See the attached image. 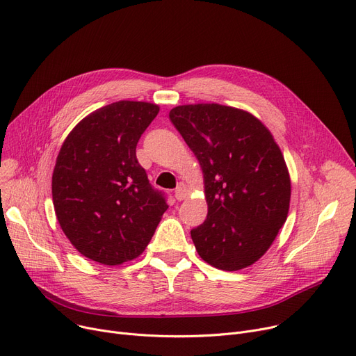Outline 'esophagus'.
Here are the masks:
<instances>
[{
  "label": "esophagus",
  "mask_w": 356,
  "mask_h": 356,
  "mask_svg": "<svg viewBox=\"0 0 356 356\" xmlns=\"http://www.w3.org/2000/svg\"><path fill=\"white\" fill-rule=\"evenodd\" d=\"M186 195H188V188H186V185H185L184 182H179V185H178L177 189H175V198H177V201L185 200Z\"/></svg>",
  "instance_id": "34e87169"
}]
</instances>
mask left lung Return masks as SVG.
Segmentation results:
<instances>
[{"label":"left lung","instance_id":"obj_1","mask_svg":"<svg viewBox=\"0 0 356 356\" xmlns=\"http://www.w3.org/2000/svg\"><path fill=\"white\" fill-rule=\"evenodd\" d=\"M170 120L204 174L208 215L191 231L198 255L222 270L257 262L286 221L291 178L269 129L220 104L179 105Z\"/></svg>","mask_w":356,"mask_h":356}]
</instances>
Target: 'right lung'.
Instances as JSON below:
<instances>
[{
    "instance_id": "1",
    "label": "right lung",
    "mask_w": 356,
    "mask_h": 356,
    "mask_svg": "<svg viewBox=\"0 0 356 356\" xmlns=\"http://www.w3.org/2000/svg\"><path fill=\"white\" fill-rule=\"evenodd\" d=\"M159 113L144 101H118L79 121L52 172V201L61 229L84 257L121 265L144 252L163 212L135 148Z\"/></svg>"
}]
</instances>
